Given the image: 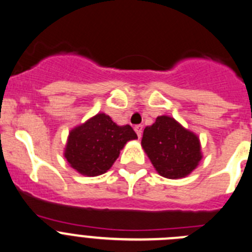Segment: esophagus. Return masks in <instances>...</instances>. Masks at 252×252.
<instances>
[{"label":"esophagus","mask_w":252,"mask_h":252,"mask_svg":"<svg viewBox=\"0 0 252 252\" xmlns=\"http://www.w3.org/2000/svg\"><path fill=\"white\" fill-rule=\"evenodd\" d=\"M134 130H135V133L138 134V138H141V133H143V126H134Z\"/></svg>","instance_id":"34e87169"}]
</instances>
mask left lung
<instances>
[{
  "label": "left lung",
  "instance_id": "8db88e82",
  "mask_svg": "<svg viewBox=\"0 0 252 252\" xmlns=\"http://www.w3.org/2000/svg\"><path fill=\"white\" fill-rule=\"evenodd\" d=\"M141 146L158 175L171 180L189 175L202 158L198 136L167 116L144 129Z\"/></svg>",
  "mask_w": 252,
  "mask_h": 252
}]
</instances>
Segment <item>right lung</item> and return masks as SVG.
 Masks as SVG:
<instances>
[{"label":"right lung","mask_w":252,"mask_h":252,"mask_svg":"<svg viewBox=\"0 0 252 252\" xmlns=\"http://www.w3.org/2000/svg\"><path fill=\"white\" fill-rule=\"evenodd\" d=\"M138 139L130 126H117L109 116L98 113L72 129L64 156L72 168L85 176L107 172L126 141Z\"/></svg>","instance_id":"1"}]
</instances>
